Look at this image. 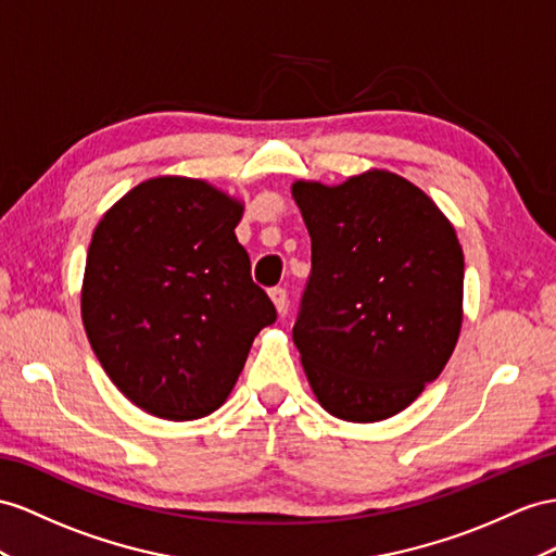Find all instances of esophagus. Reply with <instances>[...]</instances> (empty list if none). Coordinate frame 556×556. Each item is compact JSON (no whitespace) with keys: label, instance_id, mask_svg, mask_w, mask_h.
<instances>
[{"label":"esophagus","instance_id":"obj_1","mask_svg":"<svg viewBox=\"0 0 556 556\" xmlns=\"http://www.w3.org/2000/svg\"><path fill=\"white\" fill-rule=\"evenodd\" d=\"M269 298H273V303H275L279 315H283V312H287V305H289V293H287V289H283V287L269 289Z\"/></svg>","mask_w":556,"mask_h":556}]
</instances>
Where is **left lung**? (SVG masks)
<instances>
[{
    "instance_id": "8db88e82",
    "label": "left lung",
    "mask_w": 556,
    "mask_h": 556,
    "mask_svg": "<svg viewBox=\"0 0 556 556\" xmlns=\"http://www.w3.org/2000/svg\"><path fill=\"white\" fill-rule=\"evenodd\" d=\"M312 269L293 343L319 404L350 422L400 414L437 380L463 324V249L430 197L390 170L295 182Z\"/></svg>"
}]
</instances>
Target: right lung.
<instances>
[{
    "instance_id": "right-lung-1",
    "label": "right lung",
    "mask_w": 556,
    "mask_h": 556,
    "mask_svg": "<svg viewBox=\"0 0 556 556\" xmlns=\"http://www.w3.org/2000/svg\"><path fill=\"white\" fill-rule=\"evenodd\" d=\"M241 204L192 178L140 182L98 223L81 319L110 380L166 420L216 410L277 321L235 237Z\"/></svg>"
}]
</instances>
